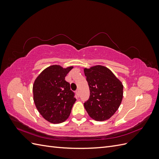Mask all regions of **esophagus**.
<instances>
[{"mask_svg":"<svg viewBox=\"0 0 159 159\" xmlns=\"http://www.w3.org/2000/svg\"><path fill=\"white\" fill-rule=\"evenodd\" d=\"M75 93H76L77 95H78V97H79V96H80V90L79 89H77L76 91H75Z\"/></svg>","mask_w":159,"mask_h":159,"instance_id":"esophagus-1","label":"esophagus"}]
</instances>
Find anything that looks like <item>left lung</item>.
Wrapping results in <instances>:
<instances>
[{
    "mask_svg": "<svg viewBox=\"0 0 159 159\" xmlns=\"http://www.w3.org/2000/svg\"><path fill=\"white\" fill-rule=\"evenodd\" d=\"M90 91L84 107L91 118L103 121L111 117L122 102L123 85L113 72L103 66L84 68Z\"/></svg>",
    "mask_w": 159,
    "mask_h": 159,
    "instance_id": "1",
    "label": "left lung"
}]
</instances>
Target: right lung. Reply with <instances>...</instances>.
Segmentation results:
<instances>
[{"instance_id":"add662e5","label":"right lung","mask_w":159,"mask_h":159,"mask_svg":"<svg viewBox=\"0 0 159 159\" xmlns=\"http://www.w3.org/2000/svg\"><path fill=\"white\" fill-rule=\"evenodd\" d=\"M73 66L53 65L43 70L33 85L34 102L42 116L50 123L65 121L75 102V93L65 77Z\"/></svg>"}]
</instances>
